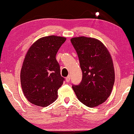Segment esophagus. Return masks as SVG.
<instances>
[{"label":"esophagus","instance_id":"34e87169","mask_svg":"<svg viewBox=\"0 0 134 134\" xmlns=\"http://www.w3.org/2000/svg\"><path fill=\"white\" fill-rule=\"evenodd\" d=\"M65 79H66V81H67V82H69V81H70V76H68L67 77L65 78Z\"/></svg>","mask_w":134,"mask_h":134}]
</instances>
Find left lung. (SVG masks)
<instances>
[{
	"mask_svg": "<svg viewBox=\"0 0 134 134\" xmlns=\"http://www.w3.org/2000/svg\"><path fill=\"white\" fill-rule=\"evenodd\" d=\"M79 57L82 72V81L72 85L78 99L87 107L102 104L110 96L115 82L113 61L109 52L95 38H73L70 40Z\"/></svg>",
	"mask_w": 134,
	"mask_h": 134,
	"instance_id": "left-lung-1",
	"label": "left lung"
}]
</instances>
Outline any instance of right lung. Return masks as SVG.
Instances as JSON below:
<instances>
[{
  "instance_id": "obj_1",
  "label": "right lung",
  "mask_w": 134,
  "mask_h": 134,
  "mask_svg": "<svg viewBox=\"0 0 134 134\" xmlns=\"http://www.w3.org/2000/svg\"><path fill=\"white\" fill-rule=\"evenodd\" d=\"M65 40L61 36H45L27 51L20 77L23 93L31 103L47 107L57 98L58 90L65 79L60 75L56 55Z\"/></svg>"
}]
</instances>
